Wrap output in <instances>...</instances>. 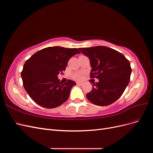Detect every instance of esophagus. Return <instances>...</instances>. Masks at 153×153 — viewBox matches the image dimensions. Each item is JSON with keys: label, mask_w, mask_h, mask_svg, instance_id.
<instances>
[{"label": "esophagus", "mask_w": 153, "mask_h": 153, "mask_svg": "<svg viewBox=\"0 0 153 153\" xmlns=\"http://www.w3.org/2000/svg\"><path fill=\"white\" fill-rule=\"evenodd\" d=\"M76 84L78 85H80V86L84 85V84H83V83H82V82H76Z\"/></svg>", "instance_id": "esophagus-1"}]
</instances>
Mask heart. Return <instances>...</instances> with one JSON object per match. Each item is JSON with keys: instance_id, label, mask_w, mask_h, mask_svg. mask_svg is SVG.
<instances>
[{"instance_id": "1", "label": "heart", "mask_w": 153, "mask_h": 153, "mask_svg": "<svg viewBox=\"0 0 153 153\" xmlns=\"http://www.w3.org/2000/svg\"><path fill=\"white\" fill-rule=\"evenodd\" d=\"M83 77V73L82 72L78 71V72H76L72 74V78L73 79L76 80H80L82 79Z\"/></svg>"}]
</instances>
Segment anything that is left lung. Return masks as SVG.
I'll use <instances>...</instances> for the list:
<instances>
[{"instance_id":"left-lung-1","label":"left lung","mask_w":153,"mask_h":153,"mask_svg":"<svg viewBox=\"0 0 153 153\" xmlns=\"http://www.w3.org/2000/svg\"><path fill=\"white\" fill-rule=\"evenodd\" d=\"M79 50L90 59V77L99 79L98 82L92 84V89L87 94V98L98 106L114 103L122 96L130 80L129 61L117 50L103 46Z\"/></svg>"}]
</instances>
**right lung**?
<instances>
[{"label":"right lung","mask_w":153,"mask_h":153,"mask_svg":"<svg viewBox=\"0 0 153 153\" xmlns=\"http://www.w3.org/2000/svg\"><path fill=\"white\" fill-rule=\"evenodd\" d=\"M80 53L77 48L47 47L27 60L21 76L25 91L36 103L53 108L68 100L76 83L68 80L62 84L57 75L66 70L69 59Z\"/></svg>","instance_id":"obj_1"}]
</instances>
